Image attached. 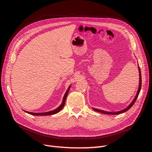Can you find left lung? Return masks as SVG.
<instances>
[{
	"instance_id": "left-lung-1",
	"label": "left lung",
	"mask_w": 152,
	"mask_h": 152,
	"mask_svg": "<svg viewBox=\"0 0 152 152\" xmlns=\"http://www.w3.org/2000/svg\"><path fill=\"white\" fill-rule=\"evenodd\" d=\"M138 68H139V89H138V91H137V93L136 94V95H135V97L134 98V99L133 100V101L132 102V103H131V104L127 107V108H126L125 109L123 110H121V111H116V112H109V111H103V110H99V109H96V108H93V110L94 111H97V112H100V113H103V114H107V115H118V114H121L122 113H124L125 112V111H127L128 110H129L132 106L134 104V103L135 102V101H136L137 97H138V95L140 93V89H141V86H142V77H141V72H140V67L139 66H138Z\"/></svg>"
}]
</instances>
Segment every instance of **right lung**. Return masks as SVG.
<instances>
[{
  "mask_svg": "<svg viewBox=\"0 0 152 152\" xmlns=\"http://www.w3.org/2000/svg\"><path fill=\"white\" fill-rule=\"evenodd\" d=\"M70 86H69L68 87V89H67V91H66V92L65 95H64L61 104L57 108H56L55 110H52V111H47V112H44V113H32V112H29V111H25V112H26V113L30 114V115H35V116L52 115H54V114H56V113H58L59 111L63 108V107H64V105H65V101H66V97H67V95H68L69 90V89H70Z\"/></svg>",
  "mask_w": 152,
  "mask_h": 152,
  "instance_id": "obj_1",
  "label": "right lung"
}]
</instances>
